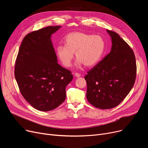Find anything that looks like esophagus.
Returning <instances> with one entry per match:
<instances>
[{
	"mask_svg": "<svg viewBox=\"0 0 148 148\" xmlns=\"http://www.w3.org/2000/svg\"><path fill=\"white\" fill-rule=\"evenodd\" d=\"M74 75H75V77H80L81 75H80V74H79V73H75L74 74Z\"/></svg>",
	"mask_w": 148,
	"mask_h": 148,
	"instance_id": "1",
	"label": "esophagus"
}]
</instances>
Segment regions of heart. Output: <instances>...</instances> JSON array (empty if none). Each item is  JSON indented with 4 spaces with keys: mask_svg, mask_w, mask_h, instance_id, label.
<instances>
[{
    "mask_svg": "<svg viewBox=\"0 0 148 148\" xmlns=\"http://www.w3.org/2000/svg\"><path fill=\"white\" fill-rule=\"evenodd\" d=\"M65 45H58L56 54L65 66H71L75 53L77 66L84 64L91 67L101 59L105 51L106 42L100 35L75 32L68 34L64 39Z\"/></svg>",
    "mask_w": 148,
    "mask_h": 148,
    "instance_id": "b5f03b06",
    "label": "heart"
}]
</instances>
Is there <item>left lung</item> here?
Masks as SVG:
<instances>
[{
    "instance_id": "1",
    "label": "left lung",
    "mask_w": 148,
    "mask_h": 148,
    "mask_svg": "<svg viewBox=\"0 0 148 148\" xmlns=\"http://www.w3.org/2000/svg\"><path fill=\"white\" fill-rule=\"evenodd\" d=\"M107 32L112 38L111 51L84 77L87 99L100 109L115 107L122 101L134 86L137 72L133 50L117 33Z\"/></svg>"
}]
</instances>
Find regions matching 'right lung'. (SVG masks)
<instances>
[{
  "mask_svg": "<svg viewBox=\"0 0 148 148\" xmlns=\"http://www.w3.org/2000/svg\"><path fill=\"white\" fill-rule=\"evenodd\" d=\"M60 26H48L23 38L15 65V77L21 94L35 109L52 110L66 98L71 71L58 63L51 35Z\"/></svg>",
  "mask_w": 148,
  "mask_h": 148,
  "instance_id": "right-lung-1",
  "label": "right lung"
}]
</instances>
